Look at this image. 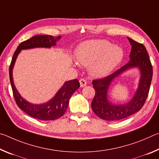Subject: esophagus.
Instances as JSON below:
<instances>
[{"label":"esophagus","instance_id":"obj_1","mask_svg":"<svg viewBox=\"0 0 159 159\" xmlns=\"http://www.w3.org/2000/svg\"><path fill=\"white\" fill-rule=\"evenodd\" d=\"M80 84L81 88L85 87L86 84H87V81H86V80H85L84 79H81L80 80Z\"/></svg>","mask_w":159,"mask_h":159}]
</instances>
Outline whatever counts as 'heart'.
Returning a JSON list of instances; mask_svg holds the SVG:
<instances>
[{
	"label": "heart",
	"instance_id": "b5f03b06",
	"mask_svg": "<svg viewBox=\"0 0 159 159\" xmlns=\"http://www.w3.org/2000/svg\"><path fill=\"white\" fill-rule=\"evenodd\" d=\"M123 57L120 46L112 45L104 40H91L80 44L76 50V59L80 64L90 66L95 76H103L111 72Z\"/></svg>",
	"mask_w": 159,
	"mask_h": 159
}]
</instances>
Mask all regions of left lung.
I'll use <instances>...</instances> for the list:
<instances>
[{
  "instance_id": "obj_1",
  "label": "left lung",
  "mask_w": 159,
  "mask_h": 159,
  "mask_svg": "<svg viewBox=\"0 0 159 159\" xmlns=\"http://www.w3.org/2000/svg\"><path fill=\"white\" fill-rule=\"evenodd\" d=\"M132 45L130 61L114 73L102 79L93 80L95 95L91 107L94 113L102 119L118 120L130 116L142 109L149 92L153 76L152 65L146 48L142 43L128 38ZM132 67H138L141 71L139 88L130 102L121 106L111 104L107 99V92L112 80L123 71Z\"/></svg>"
}]
</instances>
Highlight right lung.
Returning a JSON list of instances; mask_svg holds the SVG:
<instances>
[{
    "instance_id": "right-lung-1",
    "label": "right lung",
    "mask_w": 159,
    "mask_h": 159,
    "mask_svg": "<svg viewBox=\"0 0 159 159\" xmlns=\"http://www.w3.org/2000/svg\"><path fill=\"white\" fill-rule=\"evenodd\" d=\"M61 36L55 37L50 35H37L31 39L21 42L13 55L9 68L10 80L15 100L19 108L30 116L43 120H53L60 118L64 114L68 107L69 99L75 91L80 87V83L77 79L66 82L62 88L58 91L54 98L47 103L36 105L29 103L25 100L18 93L12 80V69L16 59L21 50L33 48H50L56 44V41Z\"/></svg>"
}]
</instances>
